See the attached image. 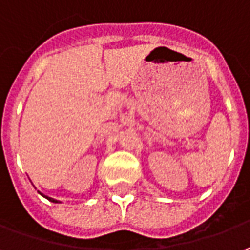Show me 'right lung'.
<instances>
[{"instance_id":"obj_1","label":"right lung","mask_w":250,"mask_h":250,"mask_svg":"<svg viewBox=\"0 0 250 250\" xmlns=\"http://www.w3.org/2000/svg\"><path fill=\"white\" fill-rule=\"evenodd\" d=\"M43 197H46V196H43ZM49 200V201H52V202H58L57 200H54V198H50V197H46Z\"/></svg>"}]
</instances>
